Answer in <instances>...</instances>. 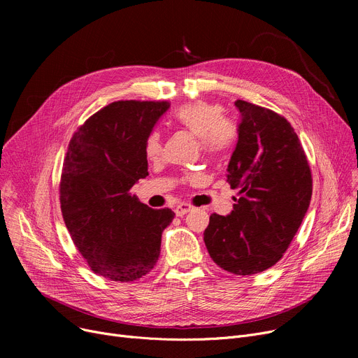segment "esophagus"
I'll return each instance as SVG.
<instances>
[{
	"instance_id": "1",
	"label": "esophagus",
	"mask_w": 358,
	"mask_h": 358,
	"mask_svg": "<svg viewBox=\"0 0 358 358\" xmlns=\"http://www.w3.org/2000/svg\"><path fill=\"white\" fill-rule=\"evenodd\" d=\"M190 210H193V206L190 203H180V204H177V208H176V215L177 216H184L185 213H189Z\"/></svg>"
}]
</instances>
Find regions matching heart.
<instances>
[{"instance_id": "1", "label": "heart", "mask_w": 358, "mask_h": 358, "mask_svg": "<svg viewBox=\"0 0 358 358\" xmlns=\"http://www.w3.org/2000/svg\"><path fill=\"white\" fill-rule=\"evenodd\" d=\"M177 122L189 129L201 139V146L206 154L217 155L228 150L236 138L235 127L223 120L222 107L210 103H192L178 108L176 113ZM143 150L148 159L157 161L162 152V135L158 129L148 134Z\"/></svg>"}]
</instances>
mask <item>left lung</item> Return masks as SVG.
<instances>
[{"mask_svg": "<svg viewBox=\"0 0 358 358\" xmlns=\"http://www.w3.org/2000/svg\"><path fill=\"white\" fill-rule=\"evenodd\" d=\"M228 182L238 190L228 216L213 213L204 231L210 258L224 271L251 275L283 258L308 212L312 173L292 124L243 100Z\"/></svg>", "mask_w": 358, "mask_h": 358, "instance_id": "obj_1", "label": "left lung"}]
</instances>
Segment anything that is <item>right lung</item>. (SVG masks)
Returning <instances> with one entry per match:
<instances>
[{
  "instance_id": "1",
  "label": "right lung",
  "mask_w": 358,
  "mask_h": 358,
  "mask_svg": "<svg viewBox=\"0 0 358 358\" xmlns=\"http://www.w3.org/2000/svg\"><path fill=\"white\" fill-rule=\"evenodd\" d=\"M168 101H115L72 135L64 159L59 200L73 245L91 271L129 283L157 266L171 209H150L134 184L148 176L143 143Z\"/></svg>"
}]
</instances>
